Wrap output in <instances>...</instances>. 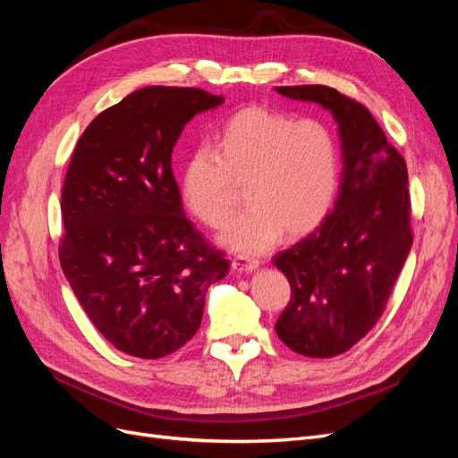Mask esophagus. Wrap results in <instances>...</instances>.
<instances>
[{
  "instance_id": "34e87169",
  "label": "esophagus",
  "mask_w": 458,
  "mask_h": 458,
  "mask_svg": "<svg viewBox=\"0 0 458 458\" xmlns=\"http://www.w3.org/2000/svg\"><path fill=\"white\" fill-rule=\"evenodd\" d=\"M259 261L258 259H244V258H234L231 261V269L237 273H250L254 269H258Z\"/></svg>"
}]
</instances>
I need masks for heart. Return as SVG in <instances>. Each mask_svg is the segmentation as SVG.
Returning <instances> with one entry per match:
<instances>
[{
    "label": "heart",
    "mask_w": 458,
    "mask_h": 458,
    "mask_svg": "<svg viewBox=\"0 0 458 458\" xmlns=\"http://www.w3.org/2000/svg\"><path fill=\"white\" fill-rule=\"evenodd\" d=\"M338 147L318 120L286 116L263 106L233 114L214 135V147L191 152L182 197L191 214L212 229L224 227L244 185L248 208L221 234L244 256L267 252L279 237L313 231L338 189Z\"/></svg>",
    "instance_id": "heart-1"
}]
</instances>
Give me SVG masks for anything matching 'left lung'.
Returning a JSON list of instances; mask_svg holds the SVG:
<instances>
[{
    "label": "left lung",
    "mask_w": 458,
    "mask_h": 458,
    "mask_svg": "<svg viewBox=\"0 0 458 458\" xmlns=\"http://www.w3.org/2000/svg\"><path fill=\"white\" fill-rule=\"evenodd\" d=\"M275 89L325 106L338 122L344 168L335 208L306 239L273 258L290 283L276 335L300 355L335 357L378 323L411 252L407 164L352 97L328 86Z\"/></svg>",
    "instance_id": "1"
}]
</instances>
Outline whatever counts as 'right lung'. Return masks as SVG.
Here are the masks:
<instances>
[{
	"mask_svg": "<svg viewBox=\"0 0 458 458\" xmlns=\"http://www.w3.org/2000/svg\"><path fill=\"white\" fill-rule=\"evenodd\" d=\"M224 97L150 86L93 118L61 192L64 276L116 350L160 359L187 344L229 259L185 217L172 150L185 123Z\"/></svg>",
	"mask_w": 458,
	"mask_h": 458,
	"instance_id": "obj_1",
	"label": "right lung"
}]
</instances>
